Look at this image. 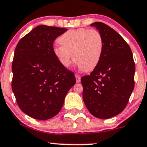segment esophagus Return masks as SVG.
Returning a JSON list of instances; mask_svg holds the SVG:
<instances>
[{"label":"esophagus","mask_w":147,"mask_h":147,"mask_svg":"<svg viewBox=\"0 0 147 147\" xmlns=\"http://www.w3.org/2000/svg\"><path fill=\"white\" fill-rule=\"evenodd\" d=\"M75 78H76V82L77 83V84H79V83L81 82V77H79V76H75Z\"/></svg>","instance_id":"obj_1"}]
</instances>
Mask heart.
<instances>
[{
    "mask_svg": "<svg viewBox=\"0 0 147 147\" xmlns=\"http://www.w3.org/2000/svg\"><path fill=\"white\" fill-rule=\"evenodd\" d=\"M58 42L61 45L55 46L53 52L64 68L70 66L72 57L79 68L86 72L92 70L99 63L104 43L102 35L96 30H68L59 37Z\"/></svg>",
    "mask_w": 147,
    "mask_h": 147,
    "instance_id": "1",
    "label": "heart"
}]
</instances>
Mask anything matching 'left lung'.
<instances>
[{
  "label": "left lung",
  "instance_id": "left-lung-1",
  "mask_svg": "<svg viewBox=\"0 0 147 147\" xmlns=\"http://www.w3.org/2000/svg\"><path fill=\"white\" fill-rule=\"evenodd\" d=\"M103 40L100 60L90 75L81 77L83 99L91 114L107 119L126 107L134 88L135 63L129 46L110 26L95 22Z\"/></svg>",
  "mask_w": 147,
  "mask_h": 147
}]
</instances>
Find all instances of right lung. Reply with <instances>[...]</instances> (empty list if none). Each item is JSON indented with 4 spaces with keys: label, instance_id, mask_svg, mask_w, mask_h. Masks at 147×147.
Listing matches in <instances>:
<instances>
[{
    "label": "right lung",
    "instance_id": "1",
    "mask_svg": "<svg viewBox=\"0 0 147 147\" xmlns=\"http://www.w3.org/2000/svg\"><path fill=\"white\" fill-rule=\"evenodd\" d=\"M67 30L38 26L16 47L12 90L21 110L35 119L56 116L76 83L73 72L61 66L53 52L54 40Z\"/></svg>",
    "mask_w": 147,
    "mask_h": 147
}]
</instances>
